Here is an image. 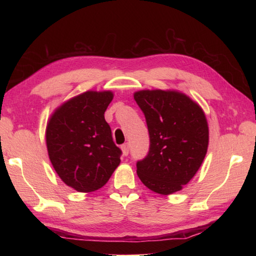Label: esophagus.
Segmentation results:
<instances>
[{"label": "esophagus", "mask_w": 256, "mask_h": 256, "mask_svg": "<svg viewBox=\"0 0 256 256\" xmlns=\"http://www.w3.org/2000/svg\"><path fill=\"white\" fill-rule=\"evenodd\" d=\"M121 150H122V153L124 156H128V152H130V148H128V144H123L121 146Z\"/></svg>", "instance_id": "obj_1"}]
</instances>
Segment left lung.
I'll return each instance as SVG.
<instances>
[{
  "mask_svg": "<svg viewBox=\"0 0 256 256\" xmlns=\"http://www.w3.org/2000/svg\"><path fill=\"white\" fill-rule=\"evenodd\" d=\"M134 100L144 113L150 150L136 162L138 176L148 189L160 194L182 190L206 154L209 130L201 108L177 91L142 90Z\"/></svg>",
  "mask_w": 256,
  "mask_h": 256,
  "instance_id": "obj_1",
  "label": "left lung"
}]
</instances>
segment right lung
Returning <instances> with one entry per match:
<instances>
[{"label": "right lung", "instance_id": "1", "mask_svg": "<svg viewBox=\"0 0 256 256\" xmlns=\"http://www.w3.org/2000/svg\"><path fill=\"white\" fill-rule=\"evenodd\" d=\"M112 99L111 91H86L59 106L47 124L50 160L62 180L77 192L104 186L121 162L122 150L104 118Z\"/></svg>", "mask_w": 256, "mask_h": 256}]
</instances>
